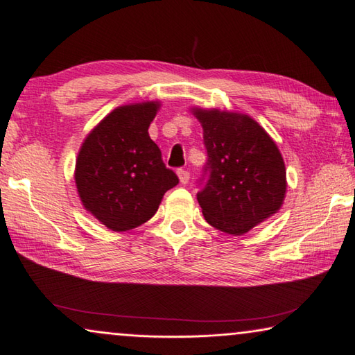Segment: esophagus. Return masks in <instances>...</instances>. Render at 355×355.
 <instances>
[{
	"label": "esophagus",
	"mask_w": 355,
	"mask_h": 355,
	"mask_svg": "<svg viewBox=\"0 0 355 355\" xmlns=\"http://www.w3.org/2000/svg\"><path fill=\"white\" fill-rule=\"evenodd\" d=\"M177 175H178V178H180V183H182V184H187V183H189L191 173L187 172V171H184V169H178V171H177Z\"/></svg>",
	"instance_id": "34e87169"
}]
</instances>
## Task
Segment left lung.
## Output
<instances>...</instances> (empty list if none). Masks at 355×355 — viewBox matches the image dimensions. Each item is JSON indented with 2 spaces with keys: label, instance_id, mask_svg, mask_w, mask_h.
Returning a JSON list of instances; mask_svg holds the SVG:
<instances>
[{
  "label": "left lung",
  "instance_id": "1",
  "mask_svg": "<svg viewBox=\"0 0 355 355\" xmlns=\"http://www.w3.org/2000/svg\"><path fill=\"white\" fill-rule=\"evenodd\" d=\"M202 126L207 175L197 193L206 221L229 235H244L281 209L285 163L276 143L250 116L192 108Z\"/></svg>",
  "mask_w": 355,
  "mask_h": 355
}]
</instances>
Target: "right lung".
<instances>
[{
  "label": "right lung",
  "mask_w": 355,
  "mask_h": 355,
  "mask_svg": "<svg viewBox=\"0 0 355 355\" xmlns=\"http://www.w3.org/2000/svg\"><path fill=\"white\" fill-rule=\"evenodd\" d=\"M160 102L117 107L85 137L74 169L82 205L112 232H126L150 220L163 195L178 184L148 128Z\"/></svg>",
  "instance_id": "obj_1"
}]
</instances>
